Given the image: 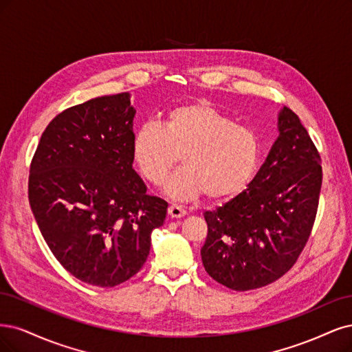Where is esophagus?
Listing matches in <instances>:
<instances>
[{"label":"esophagus","instance_id":"34e87169","mask_svg":"<svg viewBox=\"0 0 352 352\" xmlns=\"http://www.w3.org/2000/svg\"><path fill=\"white\" fill-rule=\"evenodd\" d=\"M186 213H187V210L178 205H169V208H168V214L171 218H183Z\"/></svg>","mask_w":352,"mask_h":352}]
</instances>
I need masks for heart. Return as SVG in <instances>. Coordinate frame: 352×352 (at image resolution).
Segmentation results:
<instances>
[{"label": "heart", "instance_id": "b5f03b06", "mask_svg": "<svg viewBox=\"0 0 352 352\" xmlns=\"http://www.w3.org/2000/svg\"><path fill=\"white\" fill-rule=\"evenodd\" d=\"M131 155L152 186L164 183L181 156L184 168L165 184L169 197L206 195L212 201H226L241 195L253 179L260 139L253 129L197 100L169 109L160 124H142L133 134Z\"/></svg>", "mask_w": 352, "mask_h": 352}]
</instances>
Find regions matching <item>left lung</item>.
<instances>
[{"instance_id":"left-lung-1","label":"left lung","mask_w":352,"mask_h":352,"mask_svg":"<svg viewBox=\"0 0 352 352\" xmlns=\"http://www.w3.org/2000/svg\"><path fill=\"white\" fill-rule=\"evenodd\" d=\"M279 135L247 190L205 212L201 262L209 276L234 291L275 282L309 241L322 187V160L298 116L283 107Z\"/></svg>"}]
</instances>
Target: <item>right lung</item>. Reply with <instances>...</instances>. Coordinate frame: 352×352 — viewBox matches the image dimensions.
I'll return each mask as SVG.
<instances>
[{"label": "right lung", "mask_w": 352, "mask_h": 352, "mask_svg": "<svg viewBox=\"0 0 352 352\" xmlns=\"http://www.w3.org/2000/svg\"><path fill=\"white\" fill-rule=\"evenodd\" d=\"M130 94L90 99L56 116L41 135L29 203L61 266L111 288L134 276L164 225L168 203L146 195L133 169Z\"/></svg>", "instance_id": "right-lung-1"}]
</instances>
